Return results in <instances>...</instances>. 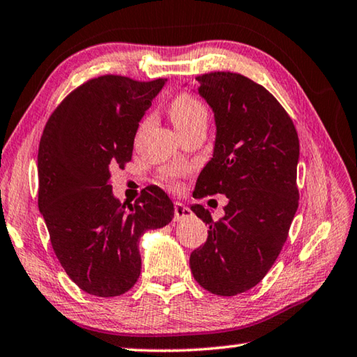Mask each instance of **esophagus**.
Returning a JSON list of instances; mask_svg holds the SVG:
<instances>
[{
  "label": "esophagus",
  "mask_w": 357,
  "mask_h": 357,
  "mask_svg": "<svg viewBox=\"0 0 357 357\" xmlns=\"http://www.w3.org/2000/svg\"><path fill=\"white\" fill-rule=\"evenodd\" d=\"M190 215H192V211L189 208L184 206V204L179 202L174 203V220L179 222L183 219H187V217H190Z\"/></svg>",
  "instance_id": "obj_1"
}]
</instances>
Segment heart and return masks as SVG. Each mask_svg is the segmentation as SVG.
<instances>
[{
  "mask_svg": "<svg viewBox=\"0 0 357 357\" xmlns=\"http://www.w3.org/2000/svg\"><path fill=\"white\" fill-rule=\"evenodd\" d=\"M170 116L178 132H184L193 128L197 124L208 123V108L200 99H197L192 94H179L173 99L170 105ZM184 168L181 167H168L160 174V179L164 183L176 189L179 185V178L183 176Z\"/></svg>",
  "mask_w": 357,
  "mask_h": 357,
  "instance_id": "1",
  "label": "heart"
}]
</instances>
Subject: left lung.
Here are the masks:
<instances>
[{"instance_id": "1", "label": "left lung", "mask_w": 357, "mask_h": 357, "mask_svg": "<svg viewBox=\"0 0 357 357\" xmlns=\"http://www.w3.org/2000/svg\"><path fill=\"white\" fill-rule=\"evenodd\" d=\"M197 82L214 112L215 142L193 197L223 193L228 204L219 222L202 204L190 208L209 225L190 269L204 289L234 296L263 280L288 238L299 204V138L285 108L250 78L211 72Z\"/></svg>"}]
</instances>
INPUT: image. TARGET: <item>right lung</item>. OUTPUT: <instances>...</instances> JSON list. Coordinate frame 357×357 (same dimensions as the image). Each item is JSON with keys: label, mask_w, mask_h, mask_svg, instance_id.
Returning a JSON list of instances; mask_svg holds the SVG:
<instances>
[{"label": "right lung", "mask_w": 357, "mask_h": 357, "mask_svg": "<svg viewBox=\"0 0 357 357\" xmlns=\"http://www.w3.org/2000/svg\"><path fill=\"white\" fill-rule=\"evenodd\" d=\"M165 82L91 78L56 107L40 137L38 203L52 247L70 280L99 298L135 285L140 238L174 215L157 185L126 208L110 184L112 170L132 159L138 123Z\"/></svg>", "instance_id": "1"}]
</instances>
